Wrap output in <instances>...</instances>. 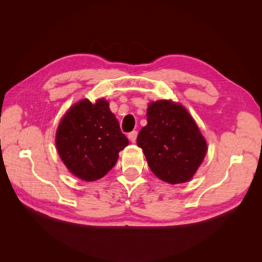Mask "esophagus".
I'll list each match as a JSON object with an SVG mask.
<instances>
[{
    "instance_id": "esophagus-1",
    "label": "esophagus",
    "mask_w": 262,
    "mask_h": 262,
    "mask_svg": "<svg viewBox=\"0 0 262 262\" xmlns=\"http://www.w3.org/2000/svg\"><path fill=\"white\" fill-rule=\"evenodd\" d=\"M137 137H138V132L137 131H132V132H130L129 134H128V138H129V140L131 141V142H136V140H137Z\"/></svg>"
}]
</instances>
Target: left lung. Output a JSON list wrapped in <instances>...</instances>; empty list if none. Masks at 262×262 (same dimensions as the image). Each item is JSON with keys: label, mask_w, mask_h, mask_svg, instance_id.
Listing matches in <instances>:
<instances>
[{"label": "left lung", "mask_w": 262, "mask_h": 262, "mask_svg": "<svg viewBox=\"0 0 262 262\" xmlns=\"http://www.w3.org/2000/svg\"><path fill=\"white\" fill-rule=\"evenodd\" d=\"M146 118L137 144L143 149L150 170L171 185L189 181L208 149L193 118L182 105L165 99L149 102Z\"/></svg>", "instance_id": "obj_1"}]
</instances>
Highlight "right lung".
I'll return each mask as SVG.
<instances>
[{"mask_svg": "<svg viewBox=\"0 0 262 262\" xmlns=\"http://www.w3.org/2000/svg\"><path fill=\"white\" fill-rule=\"evenodd\" d=\"M128 144L104 98L95 104L89 99L76 102L62 118L55 133L62 162L70 172L85 181L104 177Z\"/></svg>", "mask_w": 262, "mask_h": 262, "instance_id": "obj_1", "label": "right lung"}]
</instances>
